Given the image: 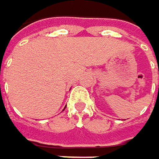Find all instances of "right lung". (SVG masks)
<instances>
[{
	"label": "right lung",
	"instance_id": "1",
	"mask_svg": "<svg viewBox=\"0 0 159 159\" xmlns=\"http://www.w3.org/2000/svg\"><path fill=\"white\" fill-rule=\"evenodd\" d=\"M65 108H66V107H65Z\"/></svg>",
	"mask_w": 159,
	"mask_h": 159
}]
</instances>
